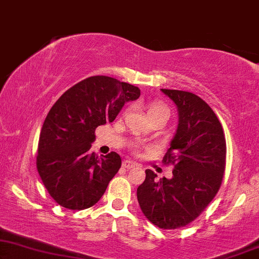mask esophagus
Returning <instances> with one entry per match:
<instances>
[{
	"instance_id": "34e87169",
	"label": "esophagus",
	"mask_w": 259,
	"mask_h": 259,
	"mask_svg": "<svg viewBox=\"0 0 259 259\" xmlns=\"http://www.w3.org/2000/svg\"><path fill=\"white\" fill-rule=\"evenodd\" d=\"M136 166L137 163L130 161V159H124V161H123V167H125V169H134V167Z\"/></svg>"
}]
</instances>
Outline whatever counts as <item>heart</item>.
<instances>
[{
    "instance_id": "b5f03b06",
    "label": "heart",
    "mask_w": 259,
    "mask_h": 259,
    "mask_svg": "<svg viewBox=\"0 0 259 259\" xmlns=\"http://www.w3.org/2000/svg\"><path fill=\"white\" fill-rule=\"evenodd\" d=\"M148 116L150 119L159 117L169 119L170 109L167 108L164 103H162V102H152V103L149 104L148 107Z\"/></svg>"
}]
</instances>
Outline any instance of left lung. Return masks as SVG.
I'll use <instances>...</instances> for the list:
<instances>
[{
    "label": "left lung",
    "instance_id": "8db88e82",
    "mask_svg": "<svg viewBox=\"0 0 259 259\" xmlns=\"http://www.w3.org/2000/svg\"><path fill=\"white\" fill-rule=\"evenodd\" d=\"M178 109V128L163 157L172 178L157 180L145 170L137 188L144 216L156 227L175 230L194 222L214 198L223 182L227 142L220 119L205 101L183 90L162 89Z\"/></svg>",
    "mask_w": 259,
    "mask_h": 259
}]
</instances>
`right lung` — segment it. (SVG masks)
Instances as JSON below:
<instances>
[{
	"label": "right lung",
	"mask_w": 259,
	"mask_h": 259,
	"mask_svg": "<svg viewBox=\"0 0 259 259\" xmlns=\"http://www.w3.org/2000/svg\"><path fill=\"white\" fill-rule=\"evenodd\" d=\"M141 90L109 76H92L68 89L53 105L39 135L36 165L54 201L84 210L100 201L122 164L121 156L92 152L97 126L110 123Z\"/></svg>",
	"instance_id": "obj_1"
}]
</instances>
